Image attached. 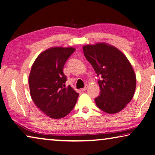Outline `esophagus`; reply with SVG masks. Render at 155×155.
<instances>
[{
    "mask_svg": "<svg viewBox=\"0 0 155 155\" xmlns=\"http://www.w3.org/2000/svg\"><path fill=\"white\" fill-rule=\"evenodd\" d=\"M87 85H85V87H84L83 88L81 89V91H85L86 90H87Z\"/></svg>",
    "mask_w": 155,
    "mask_h": 155,
    "instance_id": "1",
    "label": "esophagus"
}]
</instances>
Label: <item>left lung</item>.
I'll list each match as a JSON object with an SVG mask.
<instances>
[{"mask_svg": "<svg viewBox=\"0 0 155 155\" xmlns=\"http://www.w3.org/2000/svg\"><path fill=\"white\" fill-rule=\"evenodd\" d=\"M85 58L98 77L101 93L95 98L97 107L107 114L124 108L134 95L136 77L132 65L122 52L104 43L83 47Z\"/></svg>", "mask_w": 155, "mask_h": 155, "instance_id": "obj_1", "label": "left lung"}]
</instances>
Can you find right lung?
Returning a JSON list of instances; mask_svg holds the SVG:
<instances>
[{
  "label": "right lung",
  "mask_w": 155,
  "mask_h": 155,
  "mask_svg": "<svg viewBox=\"0 0 155 155\" xmlns=\"http://www.w3.org/2000/svg\"><path fill=\"white\" fill-rule=\"evenodd\" d=\"M75 51L74 48L55 47L39 55L31 68L28 84L35 105L51 118L65 117L74 108L78 94L68 85L63 72L64 65Z\"/></svg>",
  "instance_id": "1"
}]
</instances>
